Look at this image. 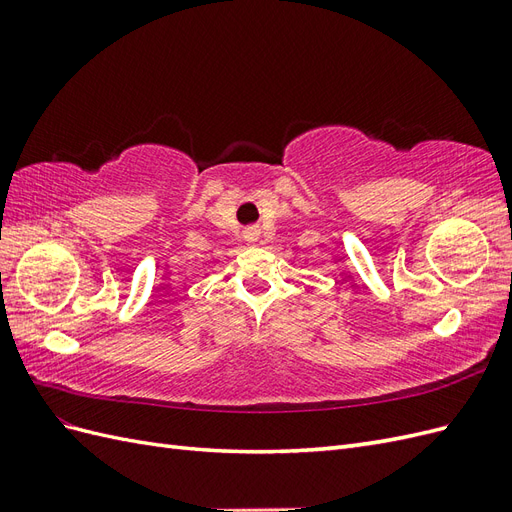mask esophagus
Segmentation results:
<instances>
[{
    "label": "esophagus",
    "instance_id": "34e87169",
    "mask_svg": "<svg viewBox=\"0 0 512 512\" xmlns=\"http://www.w3.org/2000/svg\"><path fill=\"white\" fill-rule=\"evenodd\" d=\"M243 237L250 241V243H254L256 239H258V228H254V226H250V228H245V232H243Z\"/></svg>",
    "mask_w": 512,
    "mask_h": 512
}]
</instances>
